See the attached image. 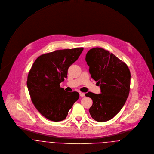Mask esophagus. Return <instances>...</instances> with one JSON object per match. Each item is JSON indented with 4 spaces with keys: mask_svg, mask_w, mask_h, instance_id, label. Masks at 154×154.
<instances>
[{
    "mask_svg": "<svg viewBox=\"0 0 154 154\" xmlns=\"http://www.w3.org/2000/svg\"><path fill=\"white\" fill-rule=\"evenodd\" d=\"M79 95H80L81 97H84V96H85V93L82 92H79Z\"/></svg>",
    "mask_w": 154,
    "mask_h": 154,
    "instance_id": "obj_1",
    "label": "esophagus"
}]
</instances>
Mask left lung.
Instances as JSON below:
<instances>
[{
	"instance_id": "1",
	"label": "left lung",
	"mask_w": 154,
	"mask_h": 154,
	"mask_svg": "<svg viewBox=\"0 0 154 154\" xmlns=\"http://www.w3.org/2000/svg\"><path fill=\"white\" fill-rule=\"evenodd\" d=\"M85 60L91 78L100 86L101 92L85 94L93 102L89 112L97 122L110 120L122 109L129 96L130 70L125 62L102 48L89 50Z\"/></svg>"
}]
</instances>
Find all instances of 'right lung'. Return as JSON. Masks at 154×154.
Segmentation results:
<instances>
[{
  "mask_svg": "<svg viewBox=\"0 0 154 154\" xmlns=\"http://www.w3.org/2000/svg\"><path fill=\"white\" fill-rule=\"evenodd\" d=\"M84 48L59 50L40 56L31 67L26 85L31 101L46 119L63 120L78 100L76 91L67 92L60 84L67 78L68 68L76 62Z\"/></svg>",
  "mask_w": 154,
  "mask_h": 154,
  "instance_id": "add662e5",
  "label": "right lung"
}]
</instances>
